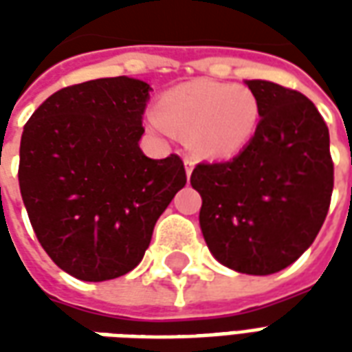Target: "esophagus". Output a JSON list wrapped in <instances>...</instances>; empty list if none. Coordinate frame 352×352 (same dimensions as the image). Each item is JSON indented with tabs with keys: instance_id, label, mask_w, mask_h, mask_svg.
<instances>
[{
	"instance_id": "1",
	"label": "esophagus",
	"mask_w": 352,
	"mask_h": 352,
	"mask_svg": "<svg viewBox=\"0 0 352 352\" xmlns=\"http://www.w3.org/2000/svg\"><path fill=\"white\" fill-rule=\"evenodd\" d=\"M184 168H186V177H190L192 169H194V160H192V158H188V156L184 158Z\"/></svg>"
}]
</instances>
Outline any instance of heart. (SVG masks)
I'll list each match as a JSON object with an SVG mask.
<instances>
[{
    "label": "heart",
    "mask_w": 352,
    "mask_h": 352,
    "mask_svg": "<svg viewBox=\"0 0 352 352\" xmlns=\"http://www.w3.org/2000/svg\"><path fill=\"white\" fill-rule=\"evenodd\" d=\"M262 116L256 94L243 85L198 79L162 94L151 130L188 133L192 151L204 158L226 160L251 143Z\"/></svg>",
    "instance_id": "obj_1"
}]
</instances>
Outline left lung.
<instances>
[{
  "mask_svg": "<svg viewBox=\"0 0 352 352\" xmlns=\"http://www.w3.org/2000/svg\"><path fill=\"white\" fill-rule=\"evenodd\" d=\"M262 118L236 158L201 162L190 184L199 226L221 264L247 275L285 270L315 241L330 207L333 162L322 116L303 94L247 80Z\"/></svg>",
  "mask_w": 352,
  "mask_h": 352,
  "instance_id": "8db88e82",
  "label": "left lung"
}]
</instances>
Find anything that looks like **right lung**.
Returning <instances> with one entry per match:
<instances>
[{"mask_svg": "<svg viewBox=\"0 0 352 352\" xmlns=\"http://www.w3.org/2000/svg\"><path fill=\"white\" fill-rule=\"evenodd\" d=\"M151 87L130 77L62 88L22 131L19 183L52 262L80 280H109L143 260L153 230L186 184L183 160L139 148Z\"/></svg>", "mask_w": 352, "mask_h": 352, "instance_id": "right-lung-1", "label": "right lung"}]
</instances>
